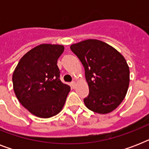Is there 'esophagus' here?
Wrapping results in <instances>:
<instances>
[{
  "instance_id": "1",
  "label": "esophagus",
  "mask_w": 149,
  "mask_h": 149,
  "mask_svg": "<svg viewBox=\"0 0 149 149\" xmlns=\"http://www.w3.org/2000/svg\"><path fill=\"white\" fill-rule=\"evenodd\" d=\"M75 86H76V82L72 81V83H71V86H72V88H74Z\"/></svg>"
}]
</instances>
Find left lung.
Masks as SVG:
<instances>
[{
    "mask_svg": "<svg viewBox=\"0 0 149 149\" xmlns=\"http://www.w3.org/2000/svg\"><path fill=\"white\" fill-rule=\"evenodd\" d=\"M85 70L89 95L84 101L89 110L107 113L125 99L130 80L129 67L124 56L108 44L87 39L70 46Z\"/></svg>",
    "mask_w": 149,
    "mask_h": 149,
    "instance_id": "8db88e82",
    "label": "left lung"
}]
</instances>
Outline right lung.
Masks as SVG:
<instances>
[{"label":"right lung","mask_w":149,"mask_h":149,"mask_svg":"<svg viewBox=\"0 0 149 149\" xmlns=\"http://www.w3.org/2000/svg\"><path fill=\"white\" fill-rule=\"evenodd\" d=\"M63 51L61 45H38L20 59L13 72L17 100L38 118H51L59 113L70 91V86L59 79L57 60Z\"/></svg>","instance_id":"right-lung-1"}]
</instances>
